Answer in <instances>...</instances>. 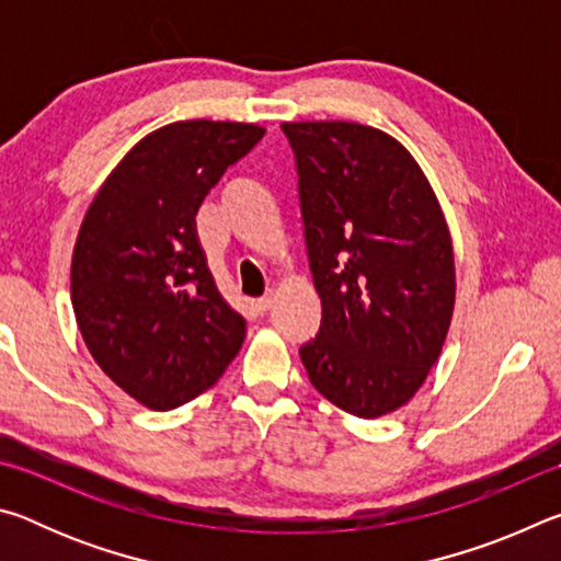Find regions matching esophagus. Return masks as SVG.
Returning <instances> with one entry per match:
<instances>
[{
    "label": "esophagus",
    "mask_w": 561,
    "mask_h": 561,
    "mask_svg": "<svg viewBox=\"0 0 561 561\" xmlns=\"http://www.w3.org/2000/svg\"><path fill=\"white\" fill-rule=\"evenodd\" d=\"M272 304H274V297H272V291H270V294H264V297H260L257 301H254V309H257L260 314H267V311L272 309Z\"/></svg>",
    "instance_id": "esophagus-1"
}]
</instances>
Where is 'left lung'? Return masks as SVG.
I'll return each instance as SVG.
<instances>
[{
	"label": "left lung",
	"mask_w": 561,
	"mask_h": 561,
	"mask_svg": "<svg viewBox=\"0 0 561 561\" xmlns=\"http://www.w3.org/2000/svg\"><path fill=\"white\" fill-rule=\"evenodd\" d=\"M297 160L321 327L299 348L317 391L358 417L411 401L438 360L455 304L448 225L428 178L388 133L282 123Z\"/></svg>",
	"instance_id": "left-lung-1"
}]
</instances>
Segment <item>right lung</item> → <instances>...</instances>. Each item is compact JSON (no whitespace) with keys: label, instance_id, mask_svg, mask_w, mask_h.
<instances>
[{"label":"right lung","instance_id":"obj_1","mask_svg":"<svg viewBox=\"0 0 561 561\" xmlns=\"http://www.w3.org/2000/svg\"><path fill=\"white\" fill-rule=\"evenodd\" d=\"M264 128L180 121L128 150L83 217L71 304L91 356L113 383L170 411L217 383L244 319L217 291L195 215Z\"/></svg>","mask_w":561,"mask_h":561}]
</instances>
